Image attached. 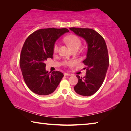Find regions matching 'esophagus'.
<instances>
[{
  "label": "esophagus",
  "instance_id": "obj_1",
  "mask_svg": "<svg viewBox=\"0 0 131 131\" xmlns=\"http://www.w3.org/2000/svg\"><path fill=\"white\" fill-rule=\"evenodd\" d=\"M64 75L65 76H71V74H69V73H65L64 74Z\"/></svg>",
  "mask_w": 131,
  "mask_h": 131
}]
</instances>
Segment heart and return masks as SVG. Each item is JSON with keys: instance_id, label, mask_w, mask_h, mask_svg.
<instances>
[{"instance_id": "obj_1", "label": "heart", "mask_w": 131, "mask_h": 131, "mask_svg": "<svg viewBox=\"0 0 131 131\" xmlns=\"http://www.w3.org/2000/svg\"><path fill=\"white\" fill-rule=\"evenodd\" d=\"M65 41L69 44V46L71 47L73 50H74L75 49H79L82 44L81 40L80 39V38L78 37V36L73 34L67 36V37L65 38ZM59 43H56L53 47L54 52H57L58 51V49H59ZM65 64L68 65H71L72 63L71 62H66Z\"/></svg>"}]
</instances>
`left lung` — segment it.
Instances as JSON below:
<instances>
[{"mask_svg": "<svg viewBox=\"0 0 131 131\" xmlns=\"http://www.w3.org/2000/svg\"><path fill=\"white\" fill-rule=\"evenodd\" d=\"M76 35L84 39L87 44V57L83 61L87 66V72L83 78L77 75L78 82L74 89L83 96L95 93L102 85L109 65L108 51L104 39L95 30L91 29L71 27Z\"/></svg>", "mask_w": 131, "mask_h": 131, "instance_id": "obj_1", "label": "left lung"}]
</instances>
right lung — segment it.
I'll return each mask as SVG.
<instances>
[{"label": "right lung", "instance_id": "right-lung-1", "mask_svg": "<svg viewBox=\"0 0 131 131\" xmlns=\"http://www.w3.org/2000/svg\"><path fill=\"white\" fill-rule=\"evenodd\" d=\"M66 28L41 29L30 34L21 50L19 66L24 81L33 92L48 95L56 90L63 74L46 70L45 61L53 58L54 43L61 35L68 32Z\"/></svg>", "mask_w": 131, "mask_h": 131}]
</instances>
